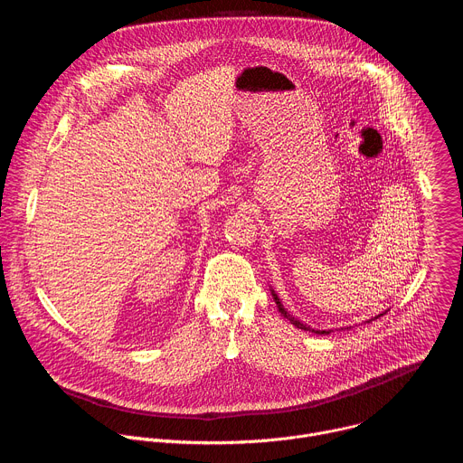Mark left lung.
Returning <instances> with one entry per match:
<instances>
[{
    "mask_svg": "<svg viewBox=\"0 0 463 463\" xmlns=\"http://www.w3.org/2000/svg\"><path fill=\"white\" fill-rule=\"evenodd\" d=\"M273 297H275V302H277V306H279V311H280V315H284V318L291 320V324H295L297 327H300V329H306V332H315L317 335H324V334L327 335V334H329V332H326V329H311V327L304 326L300 320H297L295 317H291V315H289V313H288V311L282 307V304H280V298H279L275 293H273ZM375 318H377V317H375Z\"/></svg>",
    "mask_w": 463,
    "mask_h": 463,
    "instance_id": "8db88e82",
    "label": "left lung"
}]
</instances>
